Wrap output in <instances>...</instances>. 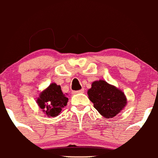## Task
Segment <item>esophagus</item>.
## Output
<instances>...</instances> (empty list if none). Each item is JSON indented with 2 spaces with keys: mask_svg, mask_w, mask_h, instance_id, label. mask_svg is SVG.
I'll use <instances>...</instances> for the list:
<instances>
[{
  "mask_svg": "<svg viewBox=\"0 0 158 158\" xmlns=\"http://www.w3.org/2000/svg\"><path fill=\"white\" fill-rule=\"evenodd\" d=\"M84 89H80V90H77V91H72V94H82V93H84Z\"/></svg>",
  "mask_w": 158,
  "mask_h": 158,
  "instance_id": "1",
  "label": "esophagus"
}]
</instances>
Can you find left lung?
Wrapping results in <instances>:
<instances>
[{
    "mask_svg": "<svg viewBox=\"0 0 158 158\" xmlns=\"http://www.w3.org/2000/svg\"><path fill=\"white\" fill-rule=\"evenodd\" d=\"M87 94L94 107L105 118L116 116L127 104L123 91L102 79L93 82Z\"/></svg>",
    "mask_w": 158,
    "mask_h": 158,
    "instance_id": "left-lung-1",
    "label": "left lung"
}]
</instances>
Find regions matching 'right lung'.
<instances>
[{
	"label": "right lung",
	"mask_w": 158,
	"mask_h": 158,
	"mask_svg": "<svg viewBox=\"0 0 158 158\" xmlns=\"http://www.w3.org/2000/svg\"><path fill=\"white\" fill-rule=\"evenodd\" d=\"M69 98L63 94L61 86L55 82L50 84L45 89L40 93L36 103L43 112L48 117H57L63 107L67 105Z\"/></svg>",
	"instance_id": "1"
}]
</instances>
